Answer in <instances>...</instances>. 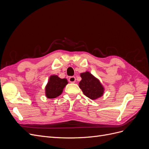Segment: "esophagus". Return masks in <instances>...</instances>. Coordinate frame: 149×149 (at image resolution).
Returning <instances> with one entry per match:
<instances>
[{
	"label": "esophagus",
	"instance_id": "34e87169",
	"mask_svg": "<svg viewBox=\"0 0 149 149\" xmlns=\"http://www.w3.org/2000/svg\"><path fill=\"white\" fill-rule=\"evenodd\" d=\"M69 81L71 83H74L76 81V78L74 76H71V77L69 78Z\"/></svg>",
	"mask_w": 149,
	"mask_h": 149
}]
</instances>
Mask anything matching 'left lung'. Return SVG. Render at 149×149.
Wrapping results in <instances>:
<instances>
[{
	"label": "left lung",
	"instance_id": "left-lung-1",
	"mask_svg": "<svg viewBox=\"0 0 149 149\" xmlns=\"http://www.w3.org/2000/svg\"><path fill=\"white\" fill-rule=\"evenodd\" d=\"M80 76L81 80L79 83V87L86 96L92 100H96L103 95L104 88L100 81L90 72H84L80 74Z\"/></svg>",
	"mask_w": 149,
	"mask_h": 149
}]
</instances>
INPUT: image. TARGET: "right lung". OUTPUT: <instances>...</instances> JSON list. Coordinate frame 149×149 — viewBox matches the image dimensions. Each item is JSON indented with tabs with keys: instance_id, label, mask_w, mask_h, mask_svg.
I'll use <instances>...</instances> for the list:
<instances>
[{
	"instance_id": "1",
	"label": "right lung",
	"mask_w": 149,
	"mask_h": 149,
	"mask_svg": "<svg viewBox=\"0 0 149 149\" xmlns=\"http://www.w3.org/2000/svg\"><path fill=\"white\" fill-rule=\"evenodd\" d=\"M68 83L66 78L61 79L57 75H51L45 86V96L48 99H53L61 95L63 89Z\"/></svg>"
}]
</instances>
